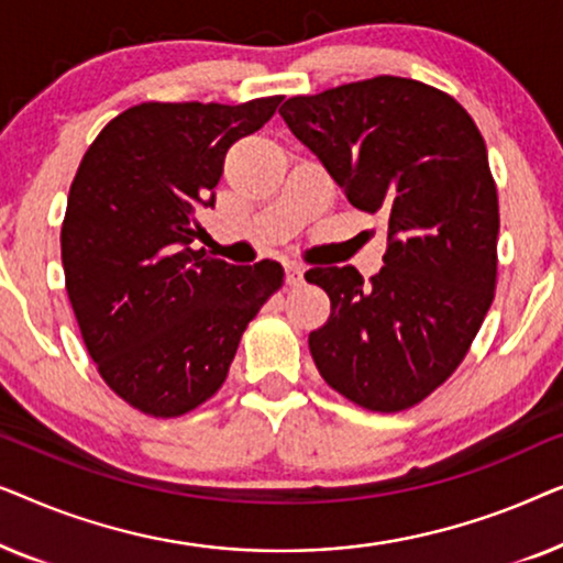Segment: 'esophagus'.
I'll return each instance as SVG.
<instances>
[{
  "label": "esophagus",
  "mask_w": 563,
  "mask_h": 563,
  "mask_svg": "<svg viewBox=\"0 0 563 563\" xmlns=\"http://www.w3.org/2000/svg\"><path fill=\"white\" fill-rule=\"evenodd\" d=\"M284 274H287L289 284H299V282H302L305 266L297 264V261H287V264H284Z\"/></svg>",
  "instance_id": "1"
}]
</instances>
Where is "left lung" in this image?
I'll return each instance as SVG.
<instances>
[{"label":"left lung","instance_id":"obj_1","mask_svg":"<svg viewBox=\"0 0 563 563\" xmlns=\"http://www.w3.org/2000/svg\"><path fill=\"white\" fill-rule=\"evenodd\" d=\"M279 114L353 207L387 218L384 266L310 268L330 318L310 333L314 366L366 410L399 412L449 379L495 299L499 207L487 145L456 99L374 76Z\"/></svg>","mask_w":563,"mask_h":563}]
</instances>
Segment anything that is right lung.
<instances>
[{
	"mask_svg": "<svg viewBox=\"0 0 563 563\" xmlns=\"http://www.w3.org/2000/svg\"><path fill=\"white\" fill-rule=\"evenodd\" d=\"M279 102L130 107L74 176L60 228L68 299L102 379L153 418L195 410L222 387L245 325L282 287L276 261L235 266L191 249L228 148Z\"/></svg>",
	"mask_w": 563,
	"mask_h": 563,
	"instance_id": "1",
	"label": "right lung"
}]
</instances>
